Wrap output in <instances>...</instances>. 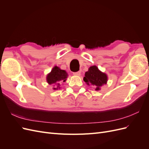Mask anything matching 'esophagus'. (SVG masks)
Masks as SVG:
<instances>
[{"mask_svg":"<svg viewBox=\"0 0 149 149\" xmlns=\"http://www.w3.org/2000/svg\"><path fill=\"white\" fill-rule=\"evenodd\" d=\"M73 74L75 76H80L81 74V72L80 71H77V72H74Z\"/></svg>","mask_w":149,"mask_h":149,"instance_id":"esophagus-1","label":"esophagus"}]
</instances>
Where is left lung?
I'll list each match as a JSON object with an SVG mask.
<instances>
[{"label": "left lung", "mask_w": 149, "mask_h": 149, "mask_svg": "<svg viewBox=\"0 0 149 149\" xmlns=\"http://www.w3.org/2000/svg\"><path fill=\"white\" fill-rule=\"evenodd\" d=\"M83 80L88 85L91 84L94 86L96 88L95 90L98 91L103 84H106L107 76L105 73H103L99 70L97 66H92L85 73Z\"/></svg>", "instance_id": "left-lung-1"}]
</instances>
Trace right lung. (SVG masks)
I'll use <instances>...</instances> for the list:
<instances>
[{
    "instance_id": "obj_1",
    "label": "right lung",
    "mask_w": 149,
    "mask_h": 149,
    "mask_svg": "<svg viewBox=\"0 0 149 149\" xmlns=\"http://www.w3.org/2000/svg\"><path fill=\"white\" fill-rule=\"evenodd\" d=\"M68 74L65 70H60L59 68L55 66L51 73L47 76V80L48 84H52L54 89L60 88L61 83L65 82Z\"/></svg>"
}]
</instances>
